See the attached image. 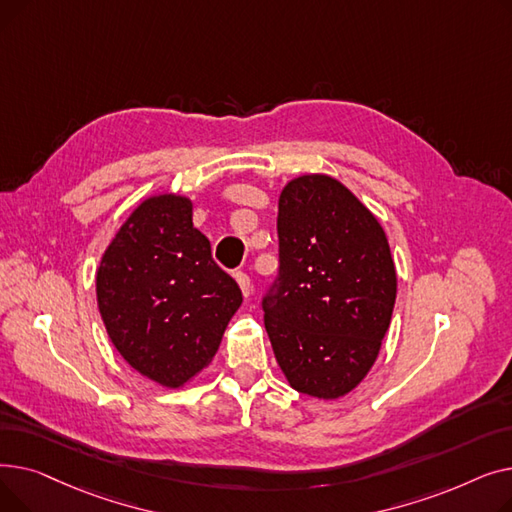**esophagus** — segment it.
I'll return each instance as SVG.
<instances>
[{
    "instance_id": "1",
    "label": "esophagus",
    "mask_w": 512,
    "mask_h": 512,
    "mask_svg": "<svg viewBox=\"0 0 512 512\" xmlns=\"http://www.w3.org/2000/svg\"><path fill=\"white\" fill-rule=\"evenodd\" d=\"M234 278H236V282H238V286H240L242 294H245V297L249 299V294H251V290H253V286H251V278H249L245 272H236V274H234Z\"/></svg>"
}]
</instances>
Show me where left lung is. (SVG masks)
Returning a JSON list of instances; mask_svg holds the SVG:
<instances>
[{"label": "left lung", "mask_w": 512, "mask_h": 512, "mask_svg": "<svg viewBox=\"0 0 512 512\" xmlns=\"http://www.w3.org/2000/svg\"><path fill=\"white\" fill-rule=\"evenodd\" d=\"M278 276L263 324L294 390L351 392L371 369L396 301V270L375 215L338 180H290L278 203Z\"/></svg>", "instance_id": "8db88e82"}]
</instances>
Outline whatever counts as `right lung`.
<instances>
[{
    "mask_svg": "<svg viewBox=\"0 0 512 512\" xmlns=\"http://www.w3.org/2000/svg\"><path fill=\"white\" fill-rule=\"evenodd\" d=\"M97 303L118 353L149 380L178 388L215 355L242 292L193 226V203H141L103 253Z\"/></svg>",
    "mask_w": 512,
    "mask_h": 512,
    "instance_id": "add662e5",
    "label": "right lung"
}]
</instances>
